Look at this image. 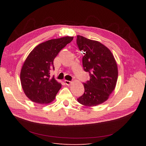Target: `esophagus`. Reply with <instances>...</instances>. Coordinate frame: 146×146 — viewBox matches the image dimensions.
I'll return each mask as SVG.
<instances>
[{
    "mask_svg": "<svg viewBox=\"0 0 146 146\" xmlns=\"http://www.w3.org/2000/svg\"><path fill=\"white\" fill-rule=\"evenodd\" d=\"M64 83L66 84V85H70V84H71V82L70 81H68V80H64Z\"/></svg>",
    "mask_w": 146,
    "mask_h": 146,
    "instance_id": "obj_1",
    "label": "esophagus"
}]
</instances>
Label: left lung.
Returning <instances> with one entry per match:
<instances>
[{
  "label": "left lung",
  "mask_w": 146,
  "mask_h": 146,
  "mask_svg": "<svg viewBox=\"0 0 146 146\" xmlns=\"http://www.w3.org/2000/svg\"><path fill=\"white\" fill-rule=\"evenodd\" d=\"M76 42L84 54L83 69L90 74V80L83 83L85 92L77 100L88 107L98 105L107 100L115 88L118 76L116 62L111 51L98 41L78 35Z\"/></svg>",
  "instance_id": "1"
}]
</instances>
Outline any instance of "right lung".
<instances>
[{"label": "right lung", "mask_w": 146, "mask_h": 146, "mask_svg": "<svg viewBox=\"0 0 146 146\" xmlns=\"http://www.w3.org/2000/svg\"><path fill=\"white\" fill-rule=\"evenodd\" d=\"M66 36L39 44L30 53L21 71V82L24 93L34 102L49 104L61 87L50 75L54 70V60L60 50L72 41Z\"/></svg>", "instance_id": "add662e5"}]
</instances>
